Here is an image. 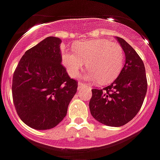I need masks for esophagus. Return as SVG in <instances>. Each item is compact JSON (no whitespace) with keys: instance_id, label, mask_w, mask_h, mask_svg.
Returning <instances> with one entry per match:
<instances>
[{"instance_id":"obj_1","label":"esophagus","mask_w":160,"mask_h":160,"mask_svg":"<svg viewBox=\"0 0 160 160\" xmlns=\"http://www.w3.org/2000/svg\"><path fill=\"white\" fill-rule=\"evenodd\" d=\"M84 86V83L80 82V81H79V83H78V89H81Z\"/></svg>"}]
</instances>
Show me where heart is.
<instances>
[{
  "mask_svg": "<svg viewBox=\"0 0 160 160\" xmlns=\"http://www.w3.org/2000/svg\"><path fill=\"white\" fill-rule=\"evenodd\" d=\"M61 58L70 76L77 77L86 63L88 71L84 79L105 84L118 76L123 68L124 53L116 43L99 39L79 43L75 51L63 49Z\"/></svg>",
  "mask_w": 160,
  "mask_h": 160,
  "instance_id": "b5f03b06",
  "label": "heart"
}]
</instances>
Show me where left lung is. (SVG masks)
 I'll return each instance as SVG.
<instances>
[{
	"mask_svg": "<svg viewBox=\"0 0 160 160\" xmlns=\"http://www.w3.org/2000/svg\"><path fill=\"white\" fill-rule=\"evenodd\" d=\"M125 53V62L118 77L102 89L92 88L90 113L101 123L120 127L140 111L147 91L146 69L142 58L123 38L116 37Z\"/></svg>",
	"mask_w": 160,
	"mask_h": 160,
	"instance_id": "8db88e82",
	"label": "left lung"
}]
</instances>
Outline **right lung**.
Listing matches in <instances>:
<instances>
[{"mask_svg":"<svg viewBox=\"0 0 160 160\" xmlns=\"http://www.w3.org/2000/svg\"><path fill=\"white\" fill-rule=\"evenodd\" d=\"M59 38L49 37L25 52L13 76L16 111L27 125L50 129L64 119L78 82L62 65Z\"/></svg>","mask_w":160,"mask_h":160,"instance_id":"obj_1","label":"right lung"}]
</instances>
